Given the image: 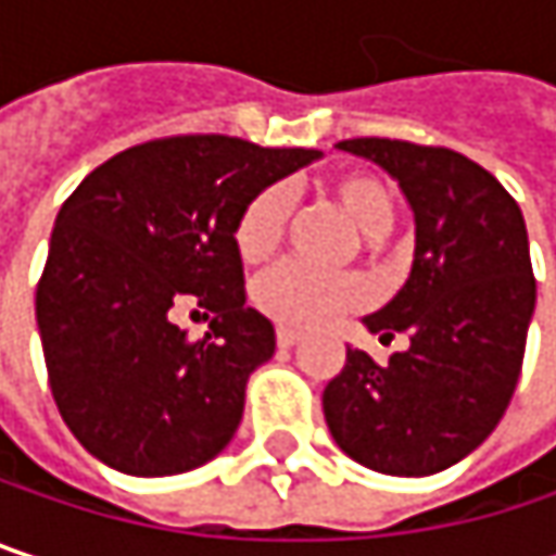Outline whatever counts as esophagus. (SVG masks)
Returning <instances> with one entry per match:
<instances>
[{
    "label": "esophagus",
    "mask_w": 556,
    "mask_h": 556,
    "mask_svg": "<svg viewBox=\"0 0 556 556\" xmlns=\"http://www.w3.org/2000/svg\"><path fill=\"white\" fill-rule=\"evenodd\" d=\"M299 331H292V328H277V344L279 348H292V344H299Z\"/></svg>",
    "instance_id": "esophagus-1"
}]
</instances>
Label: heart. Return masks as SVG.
<instances>
[{"mask_svg": "<svg viewBox=\"0 0 556 556\" xmlns=\"http://www.w3.org/2000/svg\"><path fill=\"white\" fill-rule=\"evenodd\" d=\"M325 192L367 238H380L392 225V195L387 182L374 173L364 169L338 173L325 182ZM289 212H292V199L282 186L261 189L241 208L235 225V248L241 261L257 264L277 251ZM364 299H367V286L357 277H325L292 261L270 267L254 282L257 308L279 325H295V328L325 325L344 312L361 308Z\"/></svg>", "mask_w": 556, "mask_h": 556, "instance_id": "heart-1", "label": "heart"}]
</instances>
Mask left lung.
Segmentation results:
<instances>
[{"label":"left lung","mask_w":556,"mask_h":556,"mask_svg":"<svg viewBox=\"0 0 556 556\" xmlns=\"http://www.w3.org/2000/svg\"><path fill=\"white\" fill-rule=\"evenodd\" d=\"M399 179L415 212V261L405 286L364 325L408 348L377 364L348 348L325 387V421L338 447L389 477H428L477 451L515 392L534 274L518 202L451 148L389 138L338 144Z\"/></svg>","instance_id":"1"}]
</instances>
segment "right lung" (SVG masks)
Returning <instances> with one entry per match:
<instances>
[{"instance_id": "1", "label": "right lung", "mask_w": 556, "mask_h": 556, "mask_svg": "<svg viewBox=\"0 0 556 556\" xmlns=\"http://www.w3.org/2000/svg\"><path fill=\"white\" fill-rule=\"evenodd\" d=\"M321 157L228 135L135 144L60 205L35 315L56 408L76 441L131 477L212 460L244 415L248 377L274 357V325L244 299L241 208ZM216 315L189 342L168 312Z\"/></svg>"}]
</instances>
